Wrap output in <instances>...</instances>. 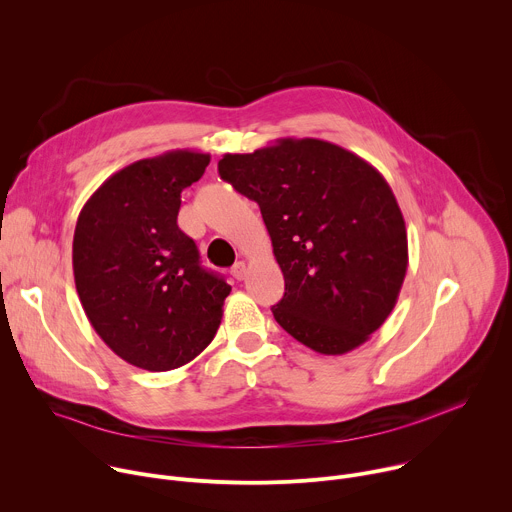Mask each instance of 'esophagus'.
<instances>
[{
    "mask_svg": "<svg viewBox=\"0 0 512 512\" xmlns=\"http://www.w3.org/2000/svg\"><path fill=\"white\" fill-rule=\"evenodd\" d=\"M231 273H233V277L235 279H245V275H247V265H245V261H237L235 265H233V269H231Z\"/></svg>",
    "mask_w": 512,
    "mask_h": 512,
    "instance_id": "esophagus-1",
    "label": "esophagus"
}]
</instances>
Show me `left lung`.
Listing matches in <instances>:
<instances>
[{
	"label": "left lung",
	"mask_w": 512,
	"mask_h": 512,
	"mask_svg": "<svg viewBox=\"0 0 512 512\" xmlns=\"http://www.w3.org/2000/svg\"><path fill=\"white\" fill-rule=\"evenodd\" d=\"M218 174L255 200L285 279L277 324L320 354L367 342L393 312L407 273L397 198L369 162L322 139H277L225 154Z\"/></svg>",
	"instance_id": "8db88e82"
}]
</instances>
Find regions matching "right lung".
I'll use <instances>...</instances> for the list:
<instances>
[{
	"instance_id": "right-lung-1",
	"label": "right lung",
	"mask_w": 512,
	"mask_h": 512,
	"mask_svg": "<svg viewBox=\"0 0 512 512\" xmlns=\"http://www.w3.org/2000/svg\"><path fill=\"white\" fill-rule=\"evenodd\" d=\"M208 154L176 150L107 178L83 206L72 269L85 314L125 362L162 373L196 358L223 320L231 285L200 265L178 229L180 194Z\"/></svg>"
}]
</instances>
